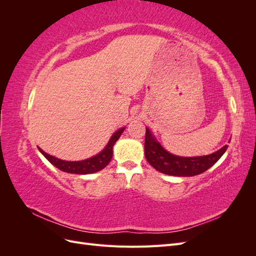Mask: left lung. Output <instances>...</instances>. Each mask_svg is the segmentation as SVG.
Returning <instances> with one entry per match:
<instances>
[{
  "label": "left lung",
  "mask_w": 256,
  "mask_h": 256,
  "mask_svg": "<svg viewBox=\"0 0 256 256\" xmlns=\"http://www.w3.org/2000/svg\"><path fill=\"white\" fill-rule=\"evenodd\" d=\"M223 146L216 152L202 157H178L168 152L162 147L150 131L146 128L145 134V157L148 164L158 172L173 176H194L212 168L228 150Z\"/></svg>",
  "instance_id": "obj_1"
}]
</instances>
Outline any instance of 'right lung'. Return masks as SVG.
Masks as SVG:
<instances>
[{"instance_id": "1", "label": "right lung", "mask_w": 256, "mask_h": 256, "mask_svg": "<svg viewBox=\"0 0 256 256\" xmlns=\"http://www.w3.org/2000/svg\"><path fill=\"white\" fill-rule=\"evenodd\" d=\"M122 131H124V128L116 131V132L110 138V141L106 146V148L102 152L96 154L95 157H92L90 159L82 160V161L60 160V159H58L53 156H50V154L44 152L40 148H38V150H40L44 156L48 159V161H50L54 166L60 168V171L67 172V173H72V174L96 173L109 164V162L111 161L112 156H113V145L115 144L116 141L118 140L120 134H122Z\"/></svg>"}]
</instances>
